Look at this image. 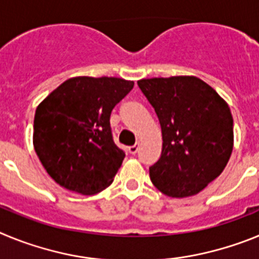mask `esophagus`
I'll use <instances>...</instances> for the list:
<instances>
[{
  "mask_svg": "<svg viewBox=\"0 0 259 259\" xmlns=\"http://www.w3.org/2000/svg\"><path fill=\"white\" fill-rule=\"evenodd\" d=\"M137 150H139V145H136V144H135L134 146H130V148H128V152H130V154H136L137 153Z\"/></svg>",
  "mask_w": 259,
  "mask_h": 259,
  "instance_id": "1",
  "label": "esophagus"
}]
</instances>
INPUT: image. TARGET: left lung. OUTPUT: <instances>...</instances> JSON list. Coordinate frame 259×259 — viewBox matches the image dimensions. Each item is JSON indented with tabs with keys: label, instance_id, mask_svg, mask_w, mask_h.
Masks as SVG:
<instances>
[{
	"label": "left lung",
	"instance_id": "1",
	"mask_svg": "<svg viewBox=\"0 0 259 259\" xmlns=\"http://www.w3.org/2000/svg\"><path fill=\"white\" fill-rule=\"evenodd\" d=\"M137 85L162 130L161 158L149 168L150 180L168 197L200 193L223 172L232 153L228 104L196 76L141 79Z\"/></svg>",
	"mask_w": 259,
	"mask_h": 259
}]
</instances>
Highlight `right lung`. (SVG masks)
<instances>
[{"mask_svg":"<svg viewBox=\"0 0 259 259\" xmlns=\"http://www.w3.org/2000/svg\"><path fill=\"white\" fill-rule=\"evenodd\" d=\"M132 88L120 77L76 76L40 102L33 148L57 184L92 196L113 183L125 154L113 141L110 114Z\"/></svg>","mask_w":259,"mask_h":259,"instance_id":"add662e5","label":"right lung"}]
</instances>
